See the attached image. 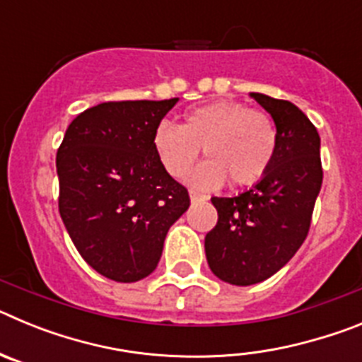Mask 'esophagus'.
Masks as SVG:
<instances>
[{
	"mask_svg": "<svg viewBox=\"0 0 362 362\" xmlns=\"http://www.w3.org/2000/svg\"><path fill=\"white\" fill-rule=\"evenodd\" d=\"M190 199L192 203H199V201H206V196H203V194L196 190H190Z\"/></svg>",
	"mask_w": 362,
	"mask_h": 362,
	"instance_id": "34e87169",
	"label": "esophagus"
}]
</instances>
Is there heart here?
Wrapping results in <instances>:
<instances>
[{
	"label": "heart",
	"instance_id": "obj_1",
	"mask_svg": "<svg viewBox=\"0 0 362 362\" xmlns=\"http://www.w3.org/2000/svg\"><path fill=\"white\" fill-rule=\"evenodd\" d=\"M152 145L170 177H187L203 150L209 161L194 177L196 185L214 188L226 179L230 187H252L276 158L277 130L267 112L239 101H216L188 112L181 127L159 124Z\"/></svg>",
	"mask_w": 362,
	"mask_h": 362
}]
</instances>
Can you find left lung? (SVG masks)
Segmentation results:
<instances>
[{"mask_svg":"<svg viewBox=\"0 0 362 362\" xmlns=\"http://www.w3.org/2000/svg\"><path fill=\"white\" fill-rule=\"evenodd\" d=\"M274 117L277 150L267 175L235 197H212L217 225L204 238L210 270L250 286L276 274L305 243L322 185L321 137L293 103L252 92Z\"/></svg>","mask_w":362,"mask_h":362,"instance_id":"left-lung-1","label":"left lung"}]
</instances>
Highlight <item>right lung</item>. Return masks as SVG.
I'll use <instances>...</instances> for the list:
<instances>
[{
    "label": "right lung",
    "mask_w": 362,
    "mask_h": 362,
    "mask_svg": "<svg viewBox=\"0 0 362 362\" xmlns=\"http://www.w3.org/2000/svg\"><path fill=\"white\" fill-rule=\"evenodd\" d=\"M108 101L81 112L57 148L59 216L79 255L117 283L150 276L166 232L190 206L166 174L153 132L177 103Z\"/></svg>",
    "instance_id": "add662e5"
}]
</instances>
